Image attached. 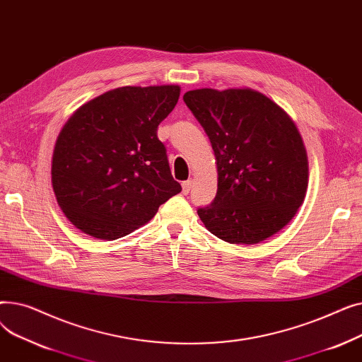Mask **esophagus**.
<instances>
[{
  "label": "esophagus",
  "instance_id": "obj_1",
  "mask_svg": "<svg viewBox=\"0 0 362 362\" xmlns=\"http://www.w3.org/2000/svg\"><path fill=\"white\" fill-rule=\"evenodd\" d=\"M191 187H192V180H191V179L182 183V189H183V194H185V195H187L189 192H191Z\"/></svg>",
  "mask_w": 362,
  "mask_h": 362
}]
</instances>
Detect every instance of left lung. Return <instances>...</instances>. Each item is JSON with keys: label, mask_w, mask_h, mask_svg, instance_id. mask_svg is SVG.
Listing matches in <instances>:
<instances>
[{"label": "left lung", "mask_w": 362, "mask_h": 362, "mask_svg": "<svg viewBox=\"0 0 362 362\" xmlns=\"http://www.w3.org/2000/svg\"><path fill=\"white\" fill-rule=\"evenodd\" d=\"M183 101L217 161V195L198 208L206 229L246 245L277 233L296 214L308 186L307 151L295 123L252 89H195Z\"/></svg>", "instance_id": "obj_1"}]
</instances>
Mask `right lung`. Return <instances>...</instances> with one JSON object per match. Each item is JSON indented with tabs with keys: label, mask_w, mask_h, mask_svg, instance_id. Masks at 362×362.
I'll return each mask as SVG.
<instances>
[{
	"label": "right lung",
	"mask_w": 362,
	"mask_h": 362,
	"mask_svg": "<svg viewBox=\"0 0 362 362\" xmlns=\"http://www.w3.org/2000/svg\"><path fill=\"white\" fill-rule=\"evenodd\" d=\"M179 95L175 85L123 86L69 119L51 175L57 202L78 229L105 240L126 236L182 191L157 136Z\"/></svg>",
	"instance_id": "right-lung-1"
}]
</instances>
